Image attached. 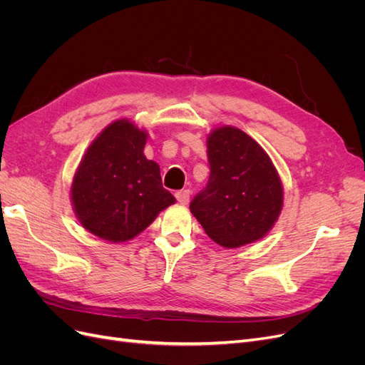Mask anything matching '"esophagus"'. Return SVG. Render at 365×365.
<instances>
[{"label":"esophagus","mask_w":365,"mask_h":365,"mask_svg":"<svg viewBox=\"0 0 365 365\" xmlns=\"http://www.w3.org/2000/svg\"><path fill=\"white\" fill-rule=\"evenodd\" d=\"M175 196H176V200H178L180 204L185 205V204H189V201H190V190H180V192L175 193Z\"/></svg>","instance_id":"1"}]
</instances>
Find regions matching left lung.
<instances>
[{
  "label": "left lung",
  "instance_id": "8db88e82",
  "mask_svg": "<svg viewBox=\"0 0 365 365\" xmlns=\"http://www.w3.org/2000/svg\"><path fill=\"white\" fill-rule=\"evenodd\" d=\"M210 180L190 212L217 245L239 248L267 236L283 210V184L247 132L222 125L207 135Z\"/></svg>",
  "mask_w": 365,
  "mask_h": 365
}]
</instances>
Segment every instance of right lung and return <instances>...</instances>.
I'll return each mask as SVG.
<instances>
[{"label": "right lung", "mask_w": 365, "mask_h": 365, "mask_svg": "<svg viewBox=\"0 0 365 365\" xmlns=\"http://www.w3.org/2000/svg\"><path fill=\"white\" fill-rule=\"evenodd\" d=\"M148 137L134 121L118 118L88 146L70 187L74 215L88 233L128 242L176 202L161 184L158 163L145 157Z\"/></svg>", "instance_id": "right-lung-1"}]
</instances>
